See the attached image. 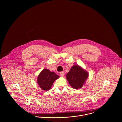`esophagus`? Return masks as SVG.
Segmentation results:
<instances>
[{
    "instance_id": "34e87169",
    "label": "esophagus",
    "mask_w": 122,
    "mask_h": 122,
    "mask_svg": "<svg viewBox=\"0 0 122 122\" xmlns=\"http://www.w3.org/2000/svg\"><path fill=\"white\" fill-rule=\"evenodd\" d=\"M60 76H64V72H63V71L61 72L60 73Z\"/></svg>"
}]
</instances>
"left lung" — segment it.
Segmentation results:
<instances>
[{
    "instance_id": "left-lung-1",
    "label": "left lung",
    "mask_w": 122,
    "mask_h": 122,
    "mask_svg": "<svg viewBox=\"0 0 122 122\" xmlns=\"http://www.w3.org/2000/svg\"><path fill=\"white\" fill-rule=\"evenodd\" d=\"M88 73L78 65H74L66 75V78L71 86L76 89L82 88L88 77Z\"/></svg>"
}]
</instances>
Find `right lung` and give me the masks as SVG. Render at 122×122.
Returning <instances> with one entry per match:
<instances>
[{"label": "right lung", "mask_w": 122, "mask_h": 122, "mask_svg": "<svg viewBox=\"0 0 122 122\" xmlns=\"http://www.w3.org/2000/svg\"><path fill=\"white\" fill-rule=\"evenodd\" d=\"M59 77L55 73L45 69L37 76V84L42 90L47 91L51 88L54 81L58 79Z\"/></svg>", "instance_id": "obj_1"}]
</instances>
